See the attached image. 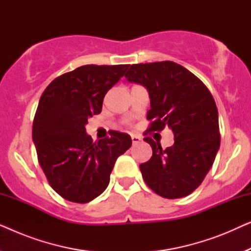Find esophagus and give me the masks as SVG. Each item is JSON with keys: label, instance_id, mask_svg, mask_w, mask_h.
Masks as SVG:
<instances>
[{"label": "esophagus", "instance_id": "34e87169", "mask_svg": "<svg viewBox=\"0 0 251 251\" xmlns=\"http://www.w3.org/2000/svg\"><path fill=\"white\" fill-rule=\"evenodd\" d=\"M131 139H132V143L133 144H138L143 140V138L140 136H137V135H132L131 136Z\"/></svg>", "mask_w": 251, "mask_h": 251}]
</instances>
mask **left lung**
<instances>
[{"mask_svg":"<svg viewBox=\"0 0 251 251\" xmlns=\"http://www.w3.org/2000/svg\"><path fill=\"white\" fill-rule=\"evenodd\" d=\"M126 78L145 87L151 99L147 131L168 126L173 146L163 150L151 137L144 140L153 155L139 166L150 188L166 199L191 194L204 179L219 150L218 111L208 88L186 68L174 61L136 64Z\"/></svg>","mask_w":251,"mask_h":251,"instance_id":"8db88e82","label":"left lung"}]
</instances>
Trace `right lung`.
I'll return each instance as SVG.
<instances>
[{"mask_svg": "<svg viewBox=\"0 0 251 251\" xmlns=\"http://www.w3.org/2000/svg\"><path fill=\"white\" fill-rule=\"evenodd\" d=\"M129 65H84L60 75L41 96L33 122V142L41 168L60 197L87 203L109 183L118 157L131 138L114 131L92 142L85 131L88 119L101 112L102 100Z\"/></svg>", "mask_w": 251, "mask_h": 251, "instance_id": "add662e5", "label": "right lung"}]
</instances>
